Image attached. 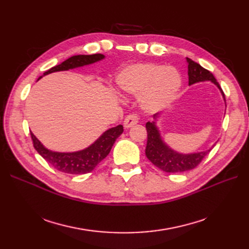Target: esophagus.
Returning a JSON list of instances; mask_svg holds the SVG:
<instances>
[{
    "instance_id": "obj_1",
    "label": "esophagus",
    "mask_w": 249,
    "mask_h": 249,
    "mask_svg": "<svg viewBox=\"0 0 249 249\" xmlns=\"http://www.w3.org/2000/svg\"><path fill=\"white\" fill-rule=\"evenodd\" d=\"M138 122H139V118L137 115H135V114L127 115L124 122V126L125 127V129H129V127L138 124Z\"/></svg>"
}]
</instances>
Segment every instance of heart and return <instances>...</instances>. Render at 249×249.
<instances>
[{
	"label": "heart",
	"instance_id": "b5f03b06",
	"mask_svg": "<svg viewBox=\"0 0 249 249\" xmlns=\"http://www.w3.org/2000/svg\"><path fill=\"white\" fill-rule=\"evenodd\" d=\"M117 87L132 95H140V105L147 112H159L175 101L182 78L171 66L136 63L124 67L115 78Z\"/></svg>",
	"mask_w": 249,
	"mask_h": 249
}]
</instances>
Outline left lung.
I'll return each instance as SVG.
<instances>
[{"mask_svg": "<svg viewBox=\"0 0 249 249\" xmlns=\"http://www.w3.org/2000/svg\"><path fill=\"white\" fill-rule=\"evenodd\" d=\"M188 63V76H189V86L196 84V83L210 81L213 83L216 87L219 89V91L224 99V93L222 89L215 79V77L206 69H203L201 65L194 62L193 60L186 58ZM162 115L160 113H157L153 116V122H147L145 126L147 131V142L145 147V156L147 159L152 162L155 166L160 168L165 172H184L187 170H191L195 168L201 162L212 147L202 150L197 153H189L183 154L178 150L171 148L166 142L164 141L159 126L157 125V122H159Z\"/></svg>", "mask_w": 249, "mask_h": 249, "instance_id": "left-lung-1", "label": "left lung"}]
</instances>
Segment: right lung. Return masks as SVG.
<instances>
[{
	"label": "right lung",
	"mask_w": 249,
	"mask_h": 249,
	"mask_svg": "<svg viewBox=\"0 0 249 249\" xmlns=\"http://www.w3.org/2000/svg\"><path fill=\"white\" fill-rule=\"evenodd\" d=\"M103 59H105V55L103 54L71 56L62 63L52 67V69H50L46 72H43V74L38 78V80L52 72L78 69V67L99 62ZM123 132L124 126L122 124L111 127V129L105 131L92 144H90L89 146L81 150L71 153L55 152V150L47 148L35 137V135L32 132L31 138L33 140L34 148L37 150V153L49 164H51L53 167L59 171L71 173V175H84V173L92 171L97 166V164L109 155L113 144H114V142L120 135L123 134Z\"/></svg>",
	"instance_id": "obj_1"
}]
</instances>
